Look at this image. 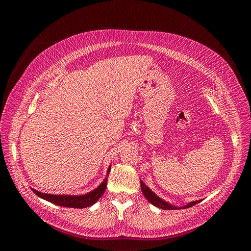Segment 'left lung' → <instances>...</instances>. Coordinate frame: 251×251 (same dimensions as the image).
Wrapping results in <instances>:
<instances>
[{
  "instance_id": "1",
  "label": "left lung",
  "mask_w": 251,
  "mask_h": 251,
  "mask_svg": "<svg viewBox=\"0 0 251 251\" xmlns=\"http://www.w3.org/2000/svg\"><path fill=\"white\" fill-rule=\"evenodd\" d=\"M140 186H141V191H142V194L144 195V197H146V199H148V201L153 204L154 206L158 207V208H161V209H164V210H168V209H183V208H188V207H192L194 206V205H196L197 203L201 202V200H197V201H193V202H189L187 203L186 205H184V206H175V205L169 203L164 201L163 199H161L160 197H158L154 192L151 191V188L148 187L146 184L143 183V182L140 180Z\"/></svg>"
}]
</instances>
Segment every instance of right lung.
I'll return each mask as SVG.
<instances>
[{
  "instance_id": "add662e5",
  "label": "right lung",
  "mask_w": 251,
  "mask_h": 251,
  "mask_svg": "<svg viewBox=\"0 0 251 251\" xmlns=\"http://www.w3.org/2000/svg\"><path fill=\"white\" fill-rule=\"evenodd\" d=\"M111 171V165L108 168L107 175L101 183L98 185L93 191H91L85 195H53V194H45L41 193L36 189L31 188L33 193L39 196L40 198L46 200L48 202H51L58 206L64 207H71V208H86L90 207L91 205L95 204L98 199L103 195L107 188V182H108V176Z\"/></svg>"
}]
</instances>
